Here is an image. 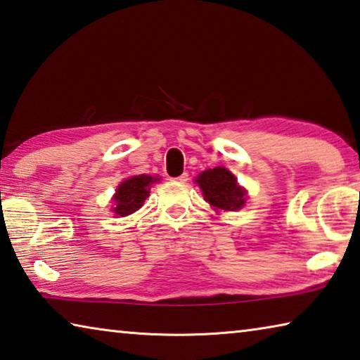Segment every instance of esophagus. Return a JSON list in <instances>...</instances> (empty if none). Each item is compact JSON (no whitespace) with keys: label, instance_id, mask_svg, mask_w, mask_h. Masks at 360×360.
I'll list each match as a JSON object with an SVG mask.
<instances>
[{"label":"esophagus","instance_id":"obj_1","mask_svg":"<svg viewBox=\"0 0 360 360\" xmlns=\"http://www.w3.org/2000/svg\"><path fill=\"white\" fill-rule=\"evenodd\" d=\"M176 181L178 182H187V179H188V174L187 173H182L181 176H178V178H174Z\"/></svg>","mask_w":360,"mask_h":360}]
</instances>
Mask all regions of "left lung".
<instances>
[{"mask_svg":"<svg viewBox=\"0 0 360 360\" xmlns=\"http://www.w3.org/2000/svg\"><path fill=\"white\" fill-rule=\"evenodd\" d=\"M197 184L203 191L206 202L219 210L236 211L246 202V192L236 184L235 176L227 168L206 169L200 173Z\"/></svg>","mask_w":360,"mask_h":360,"instance_id":"left-lung-1","label":"left lung"}]
</instances>
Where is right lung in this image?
<instances>
[{"instance_id": "1", "label": "right lung", "mask_w": 360, "mask_h": 360, "mask_svg": "<svg viewBox=\"0 0 360 360\" xmlns=\"http://www.w3.org/2000/svg\"><path fill=\"white\" fill-rule=\"evenodd\" d=\"M158 179L148 174H139L122 182L114 195V212L117 216H129L138 211L149 197V187Z\"/></svg>"}]
</instances>
